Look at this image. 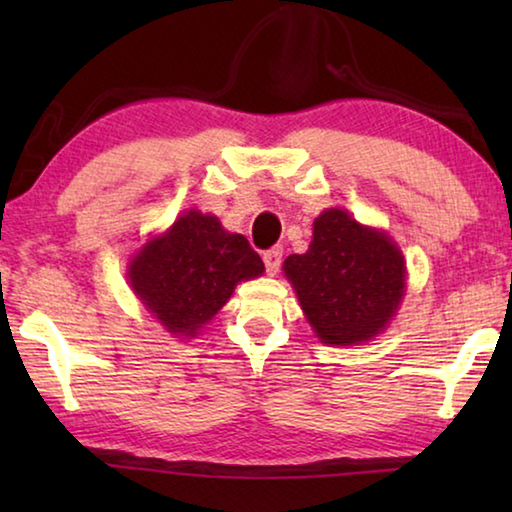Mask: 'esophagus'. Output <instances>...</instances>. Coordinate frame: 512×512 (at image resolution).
<instances>
[{
  "label": "esophagus",
  "mask_w": 512,
  "mask_h": 512,
  "mask_svg": "<svg viewBox=\"0 0 512 512\" xmlns=\"http://www.w3.org/2000/svg\"><path fill=\"white\" fill-rule=\"evenodd\" d=\"M264 264H266V273L268 275H275L280 271V264H282V248L275 246L271 250H266L264 253Z\"/></svg>",
  "instance_id": "obj_1"
}]
</instances>
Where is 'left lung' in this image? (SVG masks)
Masks as SVG:
<instances>
[{
    "label": "left lung",
    "instance_id": "obj_1",
    "mask_svg": "<svg viewBox=\"0 0 512 512\" xmlns=\"http://www.w3.org/2000/svg\"><path fill=\"white\" fill-rule=\"evenodd\" d=\"M284 273L318 339L329 345L379 334L404 296V259L397 246L336 207L314 221L309 250L287 257Z\"/></svg>",
    "mask_w": 512,
    "mask_h": 512
}]
</instances>
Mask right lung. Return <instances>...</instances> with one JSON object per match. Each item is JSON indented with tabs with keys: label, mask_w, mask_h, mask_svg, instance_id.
Masks as SVG:
<instances>
[{
	"label": "right lung",
	"mask_w": 512,
	"mask_h": 512,
	"mask_svg": "<svg viewBox=\"0 0 512 512\" xmlns=\"http://www.w3.org/2000/svg\"><path fill=\"white\" fill-rule=\"evenodd\" d=\"M264 273L248 239L225 232L216 216L189 210L167 235L151 239L131 264V287L176 336H194L235 291Z\"/></svg>",
	"instance_id": "1"
}]
</instances>
